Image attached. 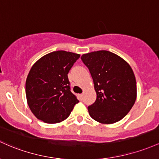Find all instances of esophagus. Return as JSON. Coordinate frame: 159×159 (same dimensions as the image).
<instances>
[{"label":"esophagus","instance_id":"1","mask_svg":"<svg viewBox=\"0 0 159 159\" xmlns=\"http://www.w3.org/2000/svg\"><path fill=\"white\" fill-rule=\"evenodd\" d=\"M79 96H80V98L82 99V98H83V94H80Z\"/></svg>","mask_w":159,"mask_h":159}]
</instances>
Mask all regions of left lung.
<instances>
[{
    "label": "left lung",
    "mask_w": 159,
    "mask_h": 159,
    "mask_svg": "<svg viewBox=\"0 0 159 159\" xmlns=\"http://www.w3.org/2000/svg\"><path fill=\"white\" fill-rule=\"evenodd\" d=\"M81 59L92 75L97 94L95 102L88 107L90 116L102 124L120 121L137 98L136 79L131 66L106 50L83 54Z\"/></svg>",
    "instance_id": "8db88e82"
}]
</instances>
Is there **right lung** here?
<instances>
[{
	"mask_svg": "<svg viewBox=\"0 0 159 159\" xmlns=\"http://www.w3.org/2000/svg\"><path fill=\"white\" fill-rule=\"evenodd\" d=\"M80 57L70 52L55 51L32 66L25 93L29 108L37 119L49 124L61 122L79 102L71 92L67 74Z\"/></svg>",
	"mask_w": 159,
	"mask_h": 159,
	"instance_id": "1",
	"label": "right lung"
}]
</instances>
